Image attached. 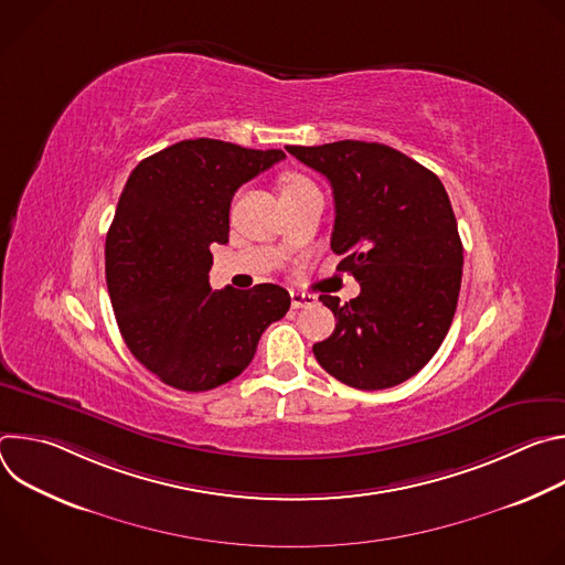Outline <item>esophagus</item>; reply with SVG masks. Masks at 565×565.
I'll return each mask as SVG.
<instances>
[{"label": "esophagus", "instance_id": "esophagus-1", "mask_svg": "<svg viewBox=\"0 0 565 565\" xmlns=\"http://www.w3.org/2000/svg\"><path fill=\"white\" fill-rule=\"evenodd\" d=\"M317 301L315 295H306V292H290V303L292 308H303V306H312Z\"/></svg>", "mask_w": 565, "mask_h": 565}]
</instances>
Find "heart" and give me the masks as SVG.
<instances>
[{
  "label": "heart",
  "mask_w": 565,
  "mask_h": 565,
  "mask_svg": "<svg viewBox=\"0 0 565 565\" xmlns=\"http://www.w3.org/2000/svg\"><path fill=\"white\" fill-rule=\"evenodd\" d=\"M306 185H310V183H308L303 177L290 174V177L284 179V188H281V190H284V192H292V190H299V188H306ZM284 192H281V194H284Z\"/></svg>",
  "instance_id": "heart-1"
}]
</instances>
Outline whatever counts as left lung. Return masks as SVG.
Returning <instances> with one entry per match:
<instances>
[{
	"mask_svg": "<svg viewBox=\"0 0 565 565\" xmlns=\"http://www.w3.org/2000/svg\"><path fill=\"white\" fill-rule=\"evenodd\" d=\"M333 188L331 248L360 281L347 303L321 295L338 319L312 353L340 382L377 391L416 375L440 349L458 303L462 244L440 179L382 142L288 145Z\"/></svg>",
	"mask_w": 565,
	"mask_h": 565,
	"instance_id": "8db88e82",
	"label": "left lung"
}]
</instances>
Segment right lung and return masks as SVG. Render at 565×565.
<instances>
[{
  "instance_id": "1",
  "label": "right lung",
  "mask_w": 565,
  "mask_h": 565,
  "mask_svg": "<svg viewBox=\"0 0 565 565\" xmlns=\"http://www.w3.org/2000/svg\"><path fill=\"white\" fill-rule=\"evenodd\" d=\"M286 153L181 140L136 166L107 232L105 270L120 335L158 380L210 391L244 371L290 308L275 284L212 290V244H227L234 192Z\"/></svg>"
}]
</instances>
